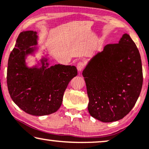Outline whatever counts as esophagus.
Here are the masks:
<instances>
[{
  "instance_id": "34e87169",
  "label": "esophagus",
  "mask_w": 149,
  "mask_h": 149,
  "mask_svg": "<svg viewBox=\"0 0 149 149\" xmlns=\"http://www.w3.org/2000/svg\"><path fill=\"white\" fill-rule=\"evenodd\" d=\"M84 63H83L82 62H79L78 64L77 65V70L79 71V72H81V71L83 70V69L84 68Z\"/></svg>"
}]
</instances>
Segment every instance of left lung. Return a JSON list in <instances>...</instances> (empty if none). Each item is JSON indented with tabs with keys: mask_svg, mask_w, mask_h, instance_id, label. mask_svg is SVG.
Listing matches in <instances>:
<instances>
[{
	"mask_svg": "<svg viewBox=\"0 0 149 149\" xmlns=\"http://www.w3.org/2000/svg\"><path fill=\"white\" fill-rule=\"evenodd\" d=\"M91 117L109 123L131 111L143 82L140 55L129 34L119 43L106 45L88 61L83 71Z\"/></svg>",
	"mask_w": 149,
	"mask_h": 149,
	"instance_id": "obj_1",
	"label": "left lung"
}]
</instances>
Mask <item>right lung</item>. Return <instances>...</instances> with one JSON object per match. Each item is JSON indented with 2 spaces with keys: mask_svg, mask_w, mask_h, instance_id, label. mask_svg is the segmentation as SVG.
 Listing matches in <instances>:
<instances>
[{
  "mask_svg": "<svg viewBox=\"0 0 149 149\" xmlns=\"http://www.w3.org/2000/svg\"><path fill=\"white\" fill-rule=\"evenodd\" d=\"M36 31L22 32L9 56L7 67V87L10 96L26 113L35 116L50 115L60 109L63 95L71 79L77 75L74 66L56 64L49 66L47 52L40 49ZM36 57L35 65L28 66L26 60Z\"/></svg>",
  "mask_w": 149,
  "mask_h": 149,
  "instance_id": "obj_1",
  "label": "right lung"
}]
</instances>
